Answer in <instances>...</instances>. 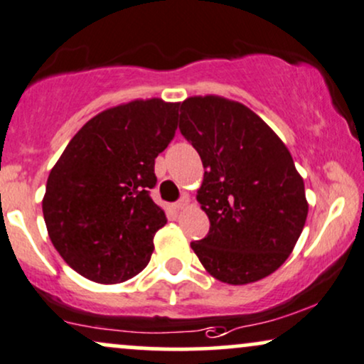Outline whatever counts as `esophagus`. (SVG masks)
<instances>
[{"label":"esophagus","mask_w":364,"mask_h":364,"mask_svg":"<svg viewBox=\"0 0 364 364\" xmlns=\"http://www.w3.org/2000/svg\"><path fill=\"white\" fill-rule=\"evenodd\" d=\"M187 204H189V196H186V194H183L182 197H181V199H178L177 200V203H175L173 204V208L175 209H177V210H182L183 208H186V205Z\"/></svg>","instance_id":"obj_1"}]
</instances>
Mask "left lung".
Listing matches in <instances>:
<instances>
[{"instance_id":"obj_1","label":"left lung","mask_w":364,"mask_h":364,"mask_svg":"<svg viewBox=\"0 0 364 364\" xmlns=\"http://www.w3.org/2000/svg\"><path fill=\"white\" fill-rule=\"evenodd\" d=\"M178 106V129L205 168L197 200L210 226L192 250L224 284L262 280L289 258L307 219L304 181L290 151L241 102L196 96Z\"/></svg>"}]
</instances>
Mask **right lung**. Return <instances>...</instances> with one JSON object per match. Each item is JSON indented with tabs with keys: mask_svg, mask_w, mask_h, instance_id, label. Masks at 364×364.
<instances>
[{
	"mask_svg": "<svg viewBox=\"0 0 364 364\" xmlns=\"http://www.w3.org/2000/svg\"><path fill=\"white\" fill-rule=\"evenodd\" d=\"M178 102L132 101L89 119L57 160L42 200L64 262L97 284L138 275L167 224L150 197L155 159L173 140Z\"/></svg>",
	"mask_w": 364,
	"mask_h": 364,
	"instance_id": "obj_1",
	"label": "right lung"
}]
</instances>
